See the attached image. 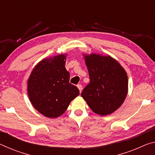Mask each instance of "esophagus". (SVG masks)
I'll return each instance as SVG.
<instances>
[{
  "label": "esophagus",
  "instance_id": "obj_1",
  "mask_svg": "<svg viewBox=\"0 0 155 155\" xmlns=\"http://www.w3.org/2000/svg\"><path fill=\"white\" fill-rule=\"evenodd\" d=\"M77 87H78V90H79V91H80V93H81V91H82V90H83L82 85H81V84H79V85H77Z\"/></svg>",
  "mask_w": 155,
  "mask_h": 155
}]
</instances>
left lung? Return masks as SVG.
Returning <instances> with one entry per match:
<instances>
[{"instance_id": "8db88e82", "label": "left lung", "mask_w": 155, "mask_h": 155, "mask_svg": "<svg viewBox=\"0 0 155 155\" xmlns=\"http://www.w3.org/2000/svg\"><path fill=\"white\" fill-rule=\"evenodd\" d=\"M90 82L81 96L96 114L107 115L124 103L128 93L127 72L110 56L84 54Z\"/></svg>"}]
</instances>
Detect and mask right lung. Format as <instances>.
<instances>
[{
    "label": "right lung",
    "instance_id": "right-lung-1",
    "mask_svg": "<svg viewBox=\"0 0 155 155\" xmlns=\"http://www.w3.org/2000/svg\"><path fill=\"white\" fill-rule=\"evenodd\" d=\"M65 54L44 59L34 68L28 80L30 101L44 116L55 118L66 111L78 89L69 83L70 73L65 68Z\"/></svg>",
    "mask_w": 155,
    "mask_h": 155
}]
</instances>
